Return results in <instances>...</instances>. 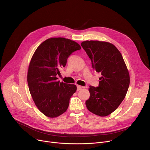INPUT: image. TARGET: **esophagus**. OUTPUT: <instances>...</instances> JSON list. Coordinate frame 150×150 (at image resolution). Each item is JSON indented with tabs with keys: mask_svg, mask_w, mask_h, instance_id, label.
<instances>
[{
	"mask_svg": "<svg viewBox=\"0 0 150 150\" xmlns=\"http://www.w3.org/2000/svg\"><path fill=\"white\" fill-rule=\"evenodd\" d=\"M83 88H85V87H82V86H80V85H77V91H78Z\"/></svg>",
	"mask_w": 150,
	"mask_h": 150,
	"instance_id": "esophagus-1",
	"label": "esophagus"
}]
</instances>
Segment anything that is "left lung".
I'll list each match as a JSON object with an SVG mask.
<instances>
[{"instance_id": "1", "label": "left lung", "mask_w": 150, "mask_h": 150, "mask_svg": "<svg viewBox=\"0 0 150 150\" xmlns=\"http://www.w3.org/2000/svg\"><path fill=\"white\" fill-rule=\"evenodd\" d=\"M81 46L91 59L93 68L101 74L98 87H90L87 108L96 115L108 116L125 97L130 83L129 72L120 52L110 42L87 40L82 42Z\"/></svg>"}]
</instances>
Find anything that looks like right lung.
<instances>
[{"label": "right lung", "instance_id": "add662e5", "mask_svg": "<svg viewBox=\"0 0 150 150\" xmlns=\"http://www.w3.org/2000/svg\"><path fill=\"white\" fill-rule=\"evenodd\" d=\"M80 49L74 41L51 38L42 42L31 58L27 74L29 90L37 108L47 117H57L68 109L76 86L60 82L57 75L68 57Z\"/></svg>", "mask_w": 150, "mask_h": 150}]
</instances>
